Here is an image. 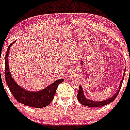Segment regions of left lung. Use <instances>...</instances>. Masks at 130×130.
Returning a JSON list of instances; mask_svg holds the SVG:
<instances>
[{
  "instance_id": "8db88e82",
  "label": "left lung",
  "mask_w": 130,
  "mask_h": 130,
  "mask_svg": "<svg viewBox=\"0 0 130 130\" xmlns=\"http://www.w3.org/2000/svg\"><path fill=\"white\" fill-rule=\"evenodd\" d=\"M126 69H124V73H123V77H122V80L120 81V86H119V88L118 89V91L112 95L111 98H108V99H106V100L101 101H95L90 100V99L86 98V97L85 96L84 93V90L82 89V86L80 85L79 86V90H78V94H77V99H78V101L80 102V104H82V105L88 106V107H101V106H104L108 104L109 103H111V102L113 101L117 97L118 92H120V89L122 86V83H123V79H124V73H125Z\"/></svg>"
}]
</instances>
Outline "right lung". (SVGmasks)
<instances>
[{
	"mask_svg": "<svg viewBox=\"0 0 130 130\" xmlns=\"http://www.w3.org/2000/svg\"><path fill=\"white\" fill-rule=\"evenodd\" d=\"M15 41L12 42L9 46L6 54V63H5V78L6 83L12 94L19 103L27 106L40 108L48 106L53 99L58 86L64 80L61 78L55 81L53 83L46 87L45 88L38 91H29L24 89L15 82L10 74L9 67V53L10 48Z\"/></svg>",
	"mask_w": 130,
	"mask_h": 130,
	"instance_id": "1",
	"label": "right lung"
}]
</instances>
